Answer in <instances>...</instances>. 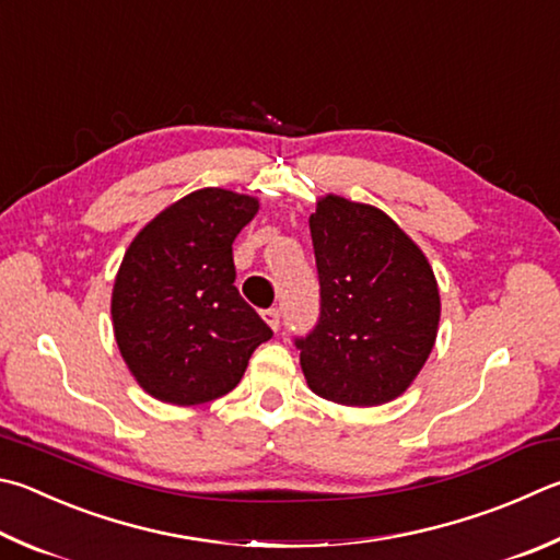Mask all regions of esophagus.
Wrapping results in <instances>:
<instances>
[{
	"mask_svg": "<svg viewBox=\"0 0 560 560\" xmlns=\"http://www.w3.org/2000/svg\"><path fill=\"white\" fill-rule=\"evenodd\" d=\"M261 318L264 323L269 325L271 330H279V323H281V313L277 308H269V311H261Z\"/></svg>",
	"mask_w": 560,
	"mask_h": 560,
	"instance_id": "obj_1",
	"label": "esophagus"
}]
</instances>
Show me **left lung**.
Listing matches in <instances>:
<instances>
[{"label": "left lung", "mask_w": 560, "mask_h": 560, "mask_svg": "<svg viewBox=\"0 0 560 560\" xmlns=\"http://www.w3.org/2000/svg\"><path fill=\"white\" fill-rule=\"evenodd\" d=\"M320 320L296 340L311 392L380 406L419 377L441 320L439 281L421 247L380 208L320 196L308 218Z\"/></svg>", "instance_id": "left-lung-1"}]
</instances>
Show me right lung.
<instances>
[{
	"mask_svg": "<svg viewBox=\"0 0 560 560\" xmlns=\"http://www.w3.org/2000/svg\"><path fill=\"white\" fill-rule=\"evenodd\" d=\"M259 200L200 188L137 232L112 287L121 360L149 396L198 406L235 389L271 328L240 296L232 242Z\"/></svg>",
	"mask_w": 560,
	"mask_h": 560,
	"instance_id": "1",
	"label": "right lung"
}]
</instances>
